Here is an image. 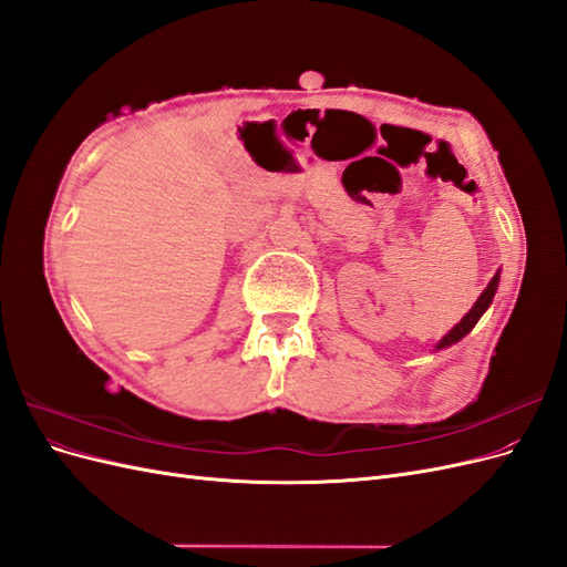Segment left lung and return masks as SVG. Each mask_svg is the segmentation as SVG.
I'll return each mask as SVG.
<instances>
[{"label": "left lung", "mask_w": 567, "mask_h": 567, "mask_svg": "<svg viewBox=\"0 0 567 567\" xmlns=\"http://www.w3.org/2000/svg\"><path fill=\"white\" fill-rule=\"evenodd\" d=\"M496 286H499V271L494 274L492 281H489V284H487V288L483 290V296H480V298L475 300V305L471 307V312H468L466 317H463V319H461V321L454 326V329H452L447 336H444V338L437 342L435 350L450 348V346H454V342H458L463 336H466V333H471V331H473V326L477 323V319L483 317V315H485V310H487V307L492 305V298H494V293H496Z\"/></svg>", "instance_id": "left-lung-1"}]
</instances>
